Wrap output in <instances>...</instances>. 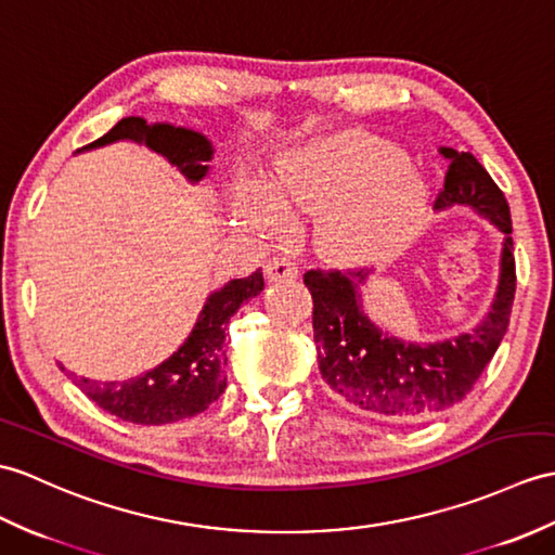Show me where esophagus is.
I'll list each match as a JSON object with an SVG mask.
<instances>
[{
  "label": "esophagus",
  "instance_id": "esophagus-1",
  "mask_svg": "<svg viewBox=\"0 0 555 555\" xmlns=\"http://www.w3.org/2000/svg\"><path fill=\"white\" fill-rule=\"evenodd\" d=\"M264 272L269 281H291L298 276V267L291 260V257H272L264 264Z\"/></svg>",
  "mask_w": 555,
  "mask_h": 555
}]
</instances>
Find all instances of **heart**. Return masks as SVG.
<instances>
[{"label":"heart","instance_id":"1","mask_svg":"<svg viewBox=\"0 0 555 555\" xmlns=\"http://www.w3.org/2000/svg\"><path fill=\"white\" fill-rule=\"evenodd\" d=\"M421 201L423 182L409 156L350 132L283 156L267 189L248 186L246 219L257 229H276L279 212H317L319 250L357 262L402 234Z\"/></svg>","mask_w":555,"mask_h":555}]
</instances>
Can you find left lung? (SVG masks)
<instances>
[{
    "mask_svg": "<svg viewBox=\"0 0 555 555\" xmlns=\"http://www.w3.org/2000/svg\"><path fill=\"white\" fill-rule=\"evenodd\" d=\"M449 160L437 210L463 205L504 231L501 274L492 309L478 328L442 343H404L383 333L364 314L357 288L364 269H309L314 345L321 378L338 402L392 423H418L442 414L466 397L506 336L515 298L511 210L494 179L473 153L440 149Z\"/></svg>",
    "mask_w": 555,
    "mask_h": 555,
    "instance_id": "left-lung-1",
    "label": "left lung"
}]
</instances>
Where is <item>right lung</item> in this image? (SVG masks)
<instances>
[{
  "label": "right lung",
  "mask_w": 555,
  "mask_h": 555,
  "mask_svg": "<svg viewBox=\"0 0 555 555\" xmlns=\"http://www.w3.org/2000/svg\"><path fill=\"white\" fill-rule=\"evenodd\" d=\"M120 139L146 144L151 151L160 153L189 182H198L208 175V160L212 158L208 139L184 127L149 125L134 115L122 118L108 134L85 149L106 146ZM262 288L264 279L260 269L246 279L229 281L222 291L210 295L191 336L163 364L146 371L144 376L122 383L80 378L77 388L108 414L139 425H163L201 414L227 388L224 331L229 319L243 302L260 295Z\"/></svg>",
  "instance_id": "1"
}]
</instances>
